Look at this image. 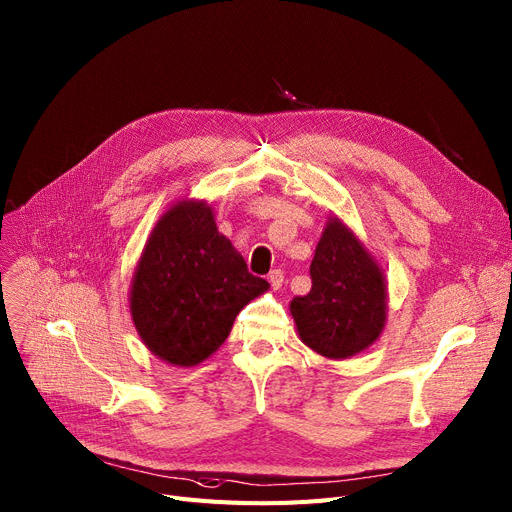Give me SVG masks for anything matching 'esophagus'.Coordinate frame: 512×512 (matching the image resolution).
Returning a JSON list of instances; mask_svg holds the SVG:
<instances>
[{"label":"esophagus","mask_w":512,"mask_h":512,"mask_svg":"<svg viewBox=\"0 0 512 512\" xmlns=\"http://www.w3.org/2000/svg\"><path fill=\"white\" fill-rule=\"evenodd\" d=\"M267 280H269L271 288H274V290H280V288H282V284H284V271H282V269H274V271H269Z\"/></svg>","instance_id":"esophagus-1"}]
</instances>
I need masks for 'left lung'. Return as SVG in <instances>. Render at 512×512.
I'll use <instances>...</instances> for the list:
<instances>
[{
	"label": "left lung",
	"instance_id": "obj_1",
	"mask_svg": "<svg viewBox=\"0 0 512 512\" xmlns=\"http://www.w3.org/2000/svg\"><path fill=\"white\" fill-rule=\"evenodd\" d=\"M313 288L290 302L300 342L346 360L381 337L387 323L383 267L337 216H329L311 263Z\"/></svg>",
	"mask_w": 512,
	"mask_h": 512
}]
</instances>
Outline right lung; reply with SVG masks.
<instances>
[{
  "label": "right lung",
  "instance_id": "1",
  "mask_svg": "<svg viewBox=\"0 0 512 512\" xmlns=\"http://www.w3.org/2000/svg\"><path fill=\"white\" fill-rule=\"evenodd\" d=\"M269 290L218 232L203 199L170 206L135 265L129 311L144 346L173 366H195L224 342L241 309Z\"/></svg>",
  "mask_w": 512,
  "mask_h": 512
}]
</instances>
